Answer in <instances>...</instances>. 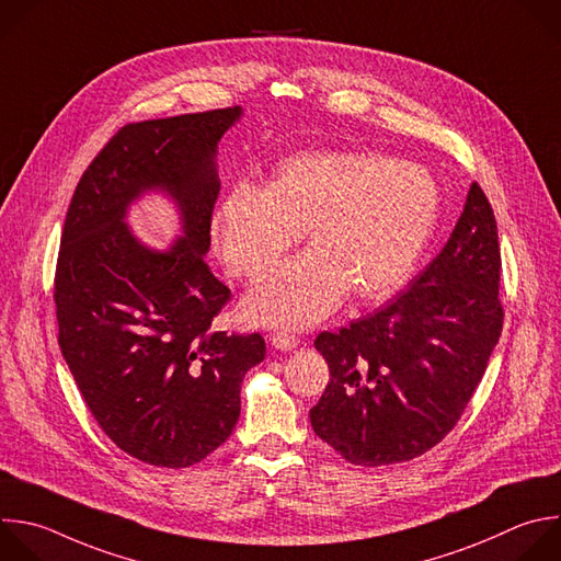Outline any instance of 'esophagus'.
<instances>
[{
  "instance_id": "obj_1",
  "label": "esophagus",
  "mask_w": 561,
  "mask_h": 561,
  "mask_svg": "<svg viewBox=\"0 0 561 561\" xmlns=\"http://www.w3.org/2000/svg\"><path fill=\"white\" fill-rule=\"evenodd\" d=\"M271 341H273V345L277 350H295L299 345V339L295 334H290V332H275Z\"/></svg>"
}]
</instances>
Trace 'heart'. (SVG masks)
<instances>
[{"mask_svg": "<svg viewBox=\"0 0 561 561\" xmlns=\"http://www.w3.org/2000/svg\"><path fill=\"white\" fill-rule=\"evenodd\" d=\"M440 216V186L419 162L375 151L312 149L277 164L266 190L238 182L220 201L211 231L227 268L255 282L299 242L310 251L277 266L247 301L266 325L321 321L352 290L394 293L423 255Z\"/></svg>", "mask_w": 561, "mask_h": 561, "instance_id": "heart-1", "label": "heart"}]
</instances>
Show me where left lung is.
<instances>
[{
    "label": "left lung",
    "instance_id": "1",
    "mask_svg": "<svg viewBox=\"0 0 561 561\" xmlns=\"http://www.w3.org/2000/svg\"><path fill=\"white\" fill-rule=\"evenodd\" d=\"M493 209L473 182L443 251L386 308L321 332L330 383L314 434L347 462L381 467L438 445L460 421L502 332Z\"/></svg>",
    "mask_w": 561,
    "mask_h": 561
}]
</instances>
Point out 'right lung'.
<instances>
[{
	"label": "right lung",
	"instance_id": "add662e5",
	"mask_svg": "<svg viewBox=\"0 0 561 561\" xmlns=\"http://www.w3.org/2000/svg\"><path fill=\"white\" fill-rule=\"evenodd\" d=\"M242 107L129 123L81 175L55 275L59 345L85 405L125 454L167 469L216 451L240 419L262 334L211 328L231 290L211 273L220 194L218 142ZM147 191L179 207L183 236L167 252L124 225Z\"/></svg>",
	"mask_w": 561,
	"mask_h": 561
}]
</instances>
